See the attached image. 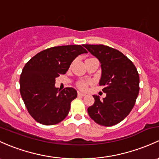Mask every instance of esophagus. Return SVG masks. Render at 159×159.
Masks as SVG:
<instances>
[{"instance_id":"esophagus-1","label":"esophagus","mask_w":159,"mask_h":159,"mask_svg":"<svg viewBox=\"0 0 159 159\" xmlns=\"http://www.w3.org/2000/svg\"><path fill=\"white\" fill-rule=\"evenodd\" d=\"M78 95L79 97H84L85 96V93H83L81 92H78Z\"/></svg>"}]
</instances>
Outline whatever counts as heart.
I'll list each match as a JSON object with an SVG mask.
<instances>
[{"label": "heart", "mask_w": 159, "mask_h": 159, "mask_svg": "<svg viewBox=\"0 0 159 159\" xmlns=\"http://www.w3.org/2000/svg\"><path fill=\"white\" fill-rule=\"evenodd\" d=\"M78 87L79 89L82 90V91H86L88 89V83L85 81H80L78 83Z\"/></svg>", "instance_id": "obj_1"}]
</instances>
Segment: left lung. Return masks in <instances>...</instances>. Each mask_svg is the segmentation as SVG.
I'll return each instance as SVG.
<instances>
[{
  "label": "left lung",
  "mask_w": 159,
  "mask_h": 159,
  "mask_svg": "<svg viewBox=\"0 0 159 159\" xmlns=\"http://www.w3.org/2000/svg\"><path fill=\"white\" fill-rule=\"evenodd\" d=\"M101 62L100 86L106 97L88 108L90 117L103 126L117 124L126 117L136 103L139 91V75L131 60L119 50L104 45H83Z\"/></svg>",
  "instance_id": "left-lung-1"
}]
</instances>
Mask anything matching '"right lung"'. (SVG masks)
Masks as SVG:
<instances>
[{
  "mask_svg": "<svg viewBox=\"0 0 159 159\" xmlns=\"http://www.w3.org/2000/svg\"><path fill=\"white\" fill-rule=\"evenodd\" d=\"M87 52L80 45L55 46L37 53L25 65L20 77V91L36 122L51 126L66 117L77 91L72 88L58 90L55 87L56 78L66 74L73 60Z\"/></svg>",
  "mask_w": 159,
  "mask_h": 159,
  "instance_id": "add662e5",
  "label": "right lung"
}]
</instances>
